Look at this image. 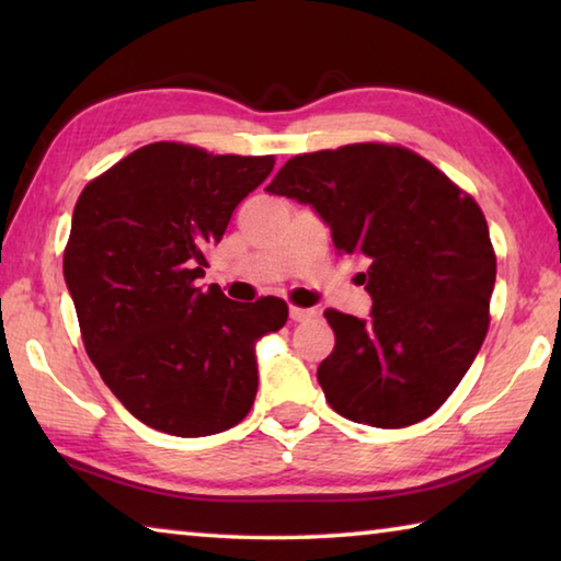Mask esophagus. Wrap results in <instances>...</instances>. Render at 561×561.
<instances>
[{
	"label": "esophagus",
	"mask_w": 561,
	"mask_h": 561,
	"mask_svg": "<svg viewBox=\"0 0 561 561\" xmlns=\"http://www.w3.org/2000/svg\"><path fill=\"white\" fill-rule=\"evenodd\" d=\"M317 314H319L317 309H304V307H291L289 309L291 321H311V319H317Z\"/></svg>",
	"instance_id": "esophagus-1"
}]
</instances>
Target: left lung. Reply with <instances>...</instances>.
Masks as SVG:
<instances>
[{
	"instance_id": "1",
	"label": "left lung",
	"mask_w": 561,
	"mask_h": 561,
	"mask_svg": "<svg viewBox=\"0 0 561 561\" xmlns=\"http://www.w3.org/2000/svg\"><path fill=\"white\" fill-rule=\"evenodd\" d=\"M270 195L309 205L341 254L368 260V319L327 309L317 378L339 415L405 428L458 388L485 341L497 260L485 215L413 150L356 144L284 163Z\"/></svg>"
}]
</instances>
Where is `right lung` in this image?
Masks as SVG:
<instances>
[{"label":"right lung","mask_w":561,"mask_h":561,"mask_svg":"<svg viewBox=\"0 0 561 561\" xmlns=\"http://www.w3.org/2000/svg\"><path fill=\"white\" fill-rule=\"evenodd\" d=\"M272 168V156L150 144L91 180L73 207L64 279L83 346L126 411L160 433H222L257 396L254 346L287 324V304L232 301L197 279Z\"/></svg>","instance_id":"right-lung-1"}]
</instances>
